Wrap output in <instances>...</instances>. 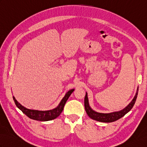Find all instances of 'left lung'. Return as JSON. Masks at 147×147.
<instances>
[{
	"mask_svg": "<svg viewBox=\"0 0 147 147\" xmlns=\"http://www.w3.org/2000/svg\"><path fill=\"white\" fill-rule=\"evenodd\" d=\"M138 87L137 88V91L136 92V94L134 96L133 99L131 100L129 104L127 105L125 108L122 109L121 111H115L110 112V113H100V112H96L91 108L89 104L88 98V94L86 92V95L85 97V109L86 112V114H88V116L92 119L93 120H95L96 121L102 122V123H111V122H114L119 119L120 118L123 117L124 115L126 114L127 112H129L135 105L136 100L137 98V95H138Z\"/></svg>",
	"mask_w": 147,
	"mask_h": 147,
	"instance_id": "left-lung-1",
	"label": "left lung"
}]
</instances>
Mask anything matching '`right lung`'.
Instances as JSON below:
<instances>
[{
    "mask_svg": "<svg viewBox=\"0 0 147 147\" xmlns=\"http://www.w3.org/2000/svg\"><path fill=\"white\" fill-rule=\"evenodd\" d=\"M74 89H71L65 93L64 96L61 100V101L59 103V104L57 107H55L51 110L49 111H38L33 110V109H30L24 107V106L20 104L15 98L13 96V100L15 102L16 105L17 106L18 109L23 112V113L27 115L29 118L33 120L40 121H48L57 118L59 115L61 114V112L63 111L64 107L65 105V102H67V99L69 97L71 93L74 92Z\"/></svg>",
    "mask_w": 147,
    "mask_h": 147,
    "instance_id": "1",
    "label": "right lung"
}]
</instances>
